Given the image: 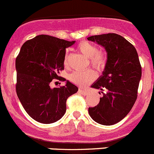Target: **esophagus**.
Segmentation results:
<instances>
[{
	"mask_svg": "<svg viewBox=\"0 0 154 154\" xmlns=\"http://www.w3.org/2000/svg\"><path fill=\"white\" fill-rule=\"evenodd\" d=\"M79 92H80L81 94L85 95V96H86V95H88V94H89V92H88V91L83 90V89H82V88H80V89H79Z\"/></svg>",
	"mask_w": 154,
	"mask_h": 154,
	"instance_id": "esophagus-1",
	"label": "esophagus"
}]
</instances>
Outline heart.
<instances>
[{
	"label": "heart",
	"instance_id": "b5f03b06",
	"mask_svg": "<svg viewBox=\"0 0 154 154\" xmlns=\"http://www.w3.org/2000/svg\"><path fill=\"white\" fill-rule=\"evenodd\" d=\"M79 51L86 57L89 58L91 64L97 69H102L106 64V56L93 43L87 41H82L77 46ZM63 63L67 65V54L64 57ZM96 78V73L88 69L83 72H73L69 75V80L73 83L79 86H85Z\"/></svg>",
	"mask_w": 154,
	"mask_h": 154
}]
</instances>
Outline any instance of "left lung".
Returning <instances> with one entry per match:
<instances>
[{
    "label": "left lung",
    "mask_w": 154,
    "mask_h": 154,
    "mask_svg": "<svg viewBox=\"0 0 154 154\" xmlns=\"http://www.w3.org/2000/svg\"><path fill=\"white\" fill-rule=\"evenodd\" d=\"M87 39L104 47L107 53L103 74L91 86L100 89L103 95L97 106L88 108V114L97 123L111 125L127 116L137 98L142 77L138 54L131 43L117 34Z\"/></svg>",
    "instance_id": "left-lung-1"
}]
</instances>
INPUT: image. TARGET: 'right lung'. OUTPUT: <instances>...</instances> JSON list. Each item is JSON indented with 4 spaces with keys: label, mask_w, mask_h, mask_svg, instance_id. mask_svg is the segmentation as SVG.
<instances>
[{
    "label": "right lung",
    "mask_w": 154,
    "mask_h": 154,
    "mask_svg": "<svg viewBox=\"0 0 154 154\" xmlns=\"http://www.w3.org/2000/svg\"><path fill=\"white\" fill-rule=\"evenodd\" d=\"M75 43L46 35H38L22 46L15 60L16 92L27 114L43 124L55 122L63 116L66 100L78 91L75 85L60 78L64 87L51 89L50 82L64 69L66 48Z\"/></svg>",
    "instance_id": "add662e5"
}]
</instances>
